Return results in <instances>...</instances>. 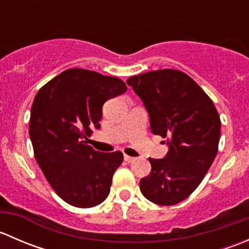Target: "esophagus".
<instances>
[{"instance_id": "34e87169", "label": "esophagus", "mask_w": 249, "mask_h": 249, "mask_svg": "<svg viewBox=\"0 0 249 249\" xmlns=\"http://www.w3.org/2000/svg\"><path fill=\"white\" fill-rule=\"evenodd\" d=\"M124 160H125V161H127V162H131V161H134V160H135V158L130 157V155H126V154H124Z\"/></svg>"}]
</instances>
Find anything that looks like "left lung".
<instances>
[{
  "label": "left lung",
  "mask_w": 249,
  "mask_h": 249,
  "mask_svg": "<svg viewBox=\"0 0 249 249\" xmlns=\"http://www.w3.org/2000/svg\"><path fill=\"white\" fill-rule=\"evenodd\" d=\"M127 85L142 100L150 131L166 139L162 159L140 180L145 199L171 206L187 199L201 183L218 152L220 118L212 100L188 74L165 69L130 77Z\"/></svg>",
  "instance_id": "left-lung-1"
}]
</instances>
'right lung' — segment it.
Segmentation results:
<instances>
[{
	"instance_id": "add662e5",
	"label": "right lung",
	"mask_w": 249,
	"mask_h": 249,
	"mask_svg": "<svg viewBox=\"0 0 249 249\" xmlns=\"http://www.w3.org/2000/svg\"><path fill=\"white\" fill-rule=\"evenodd\" d=\"M126 89L117 77L71 69L35 97L29 127L35 158L56 194L74 207H94L108 196L123 153L97 152L85 140L101 126L105 102Z\"/></svg>"
}]
</instances>
